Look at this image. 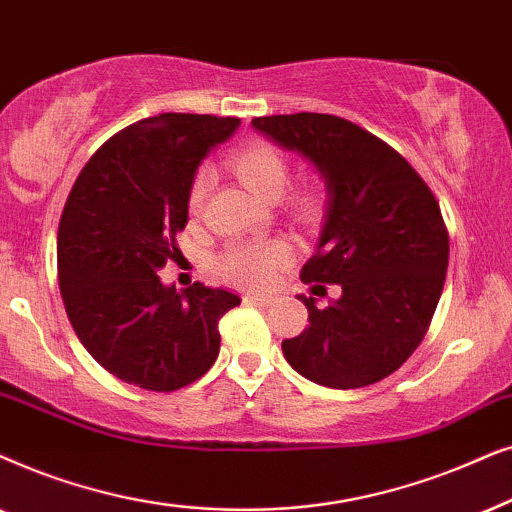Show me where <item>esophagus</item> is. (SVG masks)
Wrapping results in <instances>:
<instances>
[{"label":"esophagus","mask_w":512,"mask_h":512,"mask_svg":"<svg viewBox=\"0 0 512 512\" xmlns=\"http://www.w3.org/2000/svg\"><path fill=\"white\" fill-rule=\"evenodd\" d=\"M245 302L248 304H257V306H269L271 302H274V297H269V295H255V292H248V295L243 297Z\"/></svg>","instance_id":"obj_1"}]
</instances>
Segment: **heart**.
<instances>
[{
	"label": "heart",
	"instance_id": "obj_1",
	"mask_svg": "<svg viewBox=\"0 0 512 512\" xmlns=\"http://www.w3.org/2000/svg\"><path fill=\"white\" fill-rule=\"evenodd\" d=\"M229 166L234 175L264 201H278L290 187V163L276 145L267 140H252L231 154ZM213 187V173L201 168L189 187V213L194 217L203 213L206 199ZM320 208V199L311 189H302L290 196V210L299 220H311ZM290 260V248L283 241L234 243L222 252L217 269L227 281L243 288L262 290L274 283L278 269Z\"/></svg>",
	"mask_w": 512,
	"mask_h": 512
}]
</instances>
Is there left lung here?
Returning a JSON list of instances; mask_svg holds the SVG:
<instances>
[{"mask_svg":"<svg viewBox=\"0 0 512 512\" xmlns=\"http://www.w3.org/2000/svg\"><path fill=\"white\" fill-rule=\"evenodd\" d=\"M252 126L304 154L325 180L323 231L302 281L342 288L325 306L299 297L309 327L283 339V356L320 386L377 384L412 356L440 302L449 236L438 201L391 145L342 117L276 114Z\"/></svg>","mask_w":512,"mask_h":512,"instance_id":"1","label":"left lung"}]
</instances>
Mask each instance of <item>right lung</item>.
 <instances>
[{
    "mask_svg": "<svg viewBox=\"0 0 512 512\" xmlns=\"http://www.w3.org/2000/svg\"><path fill=\"white\" fill-rule=\"evenodd\" d=\"M241 119L159 114L109 138L74 182L58 227V283L84 349L126 384L170 393L220 353V318L241 304L222 288L156 276L177 255L189 187Z\"/></svg>",
    "mask_w": 512,
    "mask_h": 512,
    "instance_id": "add662e5",
    "label": "right lung"
}]
</instances>
